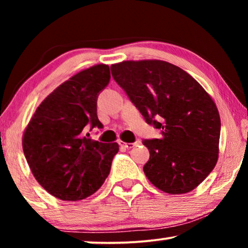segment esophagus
Returning <instances> with one entry per match:
<instances>
[{
	"mask_svg": "<svg viewBox=\"0 0 248 248\" xmlns=\"http://www.w3.org/2000/svg\"><path fill=\"white\" fill-rule=\"evenodd\" d=\"M120 145H122V147H124L125 149H132V148H134L135 145H137V143H126V142L120 141Z\"/></svg>",
	"mask_w": 248,
	"mask_h": 248,
	"instance_id": "obj_1",
	"label": "esophagus"
}]
</instances>
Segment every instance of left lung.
I'll list each match as a JSON object with an SVG mask.
<instances>
[{
  "instance_id": "left-lung-1",
  "label": "left lung",
  "mask_w": 248,
  "mask_h": 248,
  "mask_svg": "<svg viewBox=\"0 0 248 248\" xmlns=\"http://www.w3.org/2000/svg\"><path fill=\"white\" fill-rule=\"evenodd\" d=\"M111 76L148 124L162 137L144 140L150 152L143 171L168 194L198 187L219 157L220 116L211 96L187 72L160 60L111 64Z\"/></svg>"
}]
</instances>
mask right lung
<instances>
[{
  "instance_id": "1",
  "label": "right lung",
  "mask_w": 248,
  "mask_h": 248,
  "mask_svg": "<svg viewBox=\"0 0 248 248\" xmlns=\"http://www.w3.org/2000/svg\"><path fill=\"white\" fill-rule=\"evenodd\" d=\"M109 66L97 64L60 84L37 107L22 137V149L36 181L63 201L93 195L109 175L118 144L84 137L101 128L98 93L109 83Z\"/></svg>"
}]
</instances>
